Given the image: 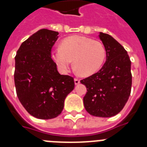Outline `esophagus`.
<instances>
[{
    "instance_id": "esophagus-1",
    "label": "esophagus",
    "mask_w": 147,
    "mask_h": 147,
    "mask_svg": "<svg viewBox=\"0 0 147 147\" xmlns=\"http://www.w3.org/2000/svg\"><path fill=\"white\" fill-rule=\"evenodd\" d=\"M74 83H75V85H78V84H80V80H79V79H76V78H75Z\"/></svg>"
}]
</instances>
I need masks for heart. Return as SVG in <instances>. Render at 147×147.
I'll use <instances>...</instances> for the list:
<instances>
[{"mask_svg":"<svg viewBox=\"0 0 147 147\" xmlns=\"http://www.w3.org/2000/svg\"><path fill=\"white\" fill-rule=\"evenodd\" d=\"M51 55L60 72L67 73L73 60L76 72L88 76L101 68L106 58V50L102 42L74 35L65 38L61 47L53 49Z\"/></svg>","mask_w":147,"mask_h":147,"instance_id":"b5f03b06","label":"heart"}]
</instances>
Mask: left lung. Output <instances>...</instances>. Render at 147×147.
<instances>
[{
    "label": "left lung",
    "instance_id": "left-lung-1",
    "mask_svg": "<svg viewBox=\"0 0 147 147\" xmlns=\"http://www.w3.org/2000/svg\"><path fill=\"white\" fill-rule=\"evenodd\" d=\"M106 62L97 73L80 82L87 88L83 102L87 112L108 118L119 113L129 98L132 86L131 61L124 48L107 34L99 32Z\"/></svg>",
    "mask_w": 147,
    "mask_h": 147
}]
</instances>
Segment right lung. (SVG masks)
<instances>
[{
    "label": "right lung",
    "mask_w": 147,
    "mask_h": 147,
    "mask_svg": "<svg viewBox=\"0 0 147 147\" xmlns=\"http://www.w3.org/2000/svg\"><path fill=\"white\" fill-rule=\"evenodd\" d=\"M57 32L42 28L25 40L17 51L14 78L16 93L24 108L34 117L51 119L64 107L74 88V78L61 75L51 59Z\"/></svg>",
    "instance_id": "right-lung-1"
}]
</instances>
